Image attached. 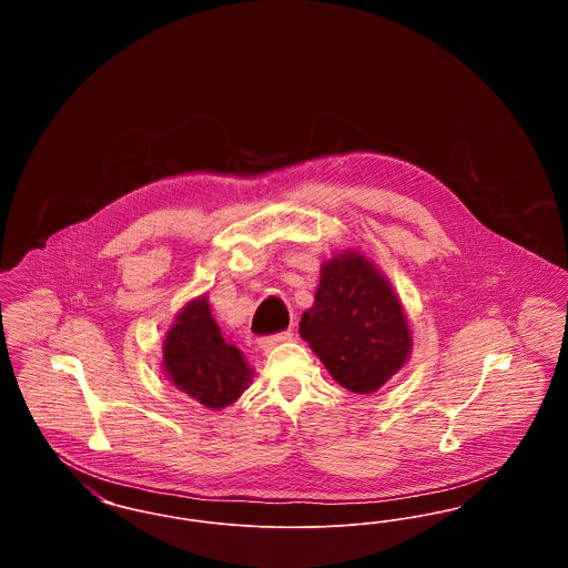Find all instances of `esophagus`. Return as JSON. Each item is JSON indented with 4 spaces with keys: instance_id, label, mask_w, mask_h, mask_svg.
<instances>
[{
    "instance_id": "34e87169",
    "label": "esophagus",
    "mask_w": 568,
    "mask_h": 568,
    "mask_svg": "<svg viewBox=\"0 0 568 568\" xmlns=\"http://www.w3.org/2000/svg\"><path fill=\"white\" fill-rule=\"evenodd\" d=\"M294 338V334L287 329V332H278V334H272V336H262L257 338V345L264 349V352H271L272 347L281 345V343H290Z\"/></svg>"
}]
</instances>
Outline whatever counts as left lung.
Masks as SVG:
<instances>
[{
	"instance_id": "1",
	"label": "left lung",
	"mask_w": 568,
	"mask_h": 568,
	"mask_svg": "<svg viewBox=\"0 0 568 568\" xmlns=\"http://www.w3.org/2000/svg\"><path fill=\"white\" fill-rule=\"evenodd\" d=\"M300 336L332 378L353 394L377 392L413 349L410 325L389 278L353 248L322 264L315 302L300 320Z\"/></svg>"
}]
</instances>
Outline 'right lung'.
Masks as SVG:
<instances>
[{
	"instance_id": "add662e5",
	"label": "right lung",
	"mask_w": 568,
	"mask_h": 568,
	"mask_svg": "<svg viewBox=\"0 0 568 568\" xmlns=\"http://www.w3.org/2000/svg\"><path fill=\"white\" fill-rule=\"evenodd\" d=\"M162 352L168 381L211 410L236 403L253 378L243 352L221 336L206 294L176 313Z\"/></svg>"
}]
</instances>
